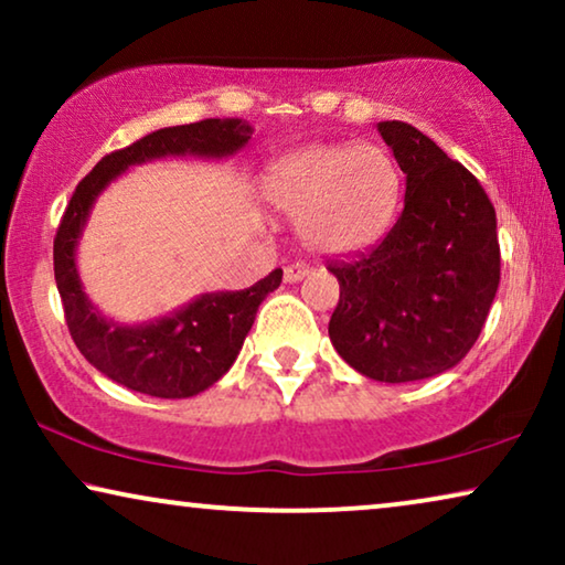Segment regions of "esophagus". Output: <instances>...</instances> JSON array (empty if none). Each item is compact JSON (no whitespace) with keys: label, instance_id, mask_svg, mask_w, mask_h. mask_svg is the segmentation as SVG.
<instances>
[{"label":"esophagus","instance_id":"esophagus-1","mask_svg":"<svg viewBox=\"0 0 565 565\" xmlns=\"http://www.w3.org/2000/svg\"><path fill=\"white\" fill-rule=\"evenodd\" d=\"M306 275H308V267L300 265V262H296V265H288L282 273L285 282H298V280H303Z\"/></svg>","mask_w":565,"mask_h":565}]
</instances>
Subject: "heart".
I'll return each mask as SVG.
<instances>
[{"label": "heart", "instance_id": "heart-1", "mask_svg": "<svg viewBox=\"0 0 565 565\" xmlns=\"http://www.w3.org/2000/svg\"><path fill=\"white\" fill-rule=\"evenodd\" d=\"M262 198L285 215L308 252L344 257L373 246L396 218L401 169L377 143H313L273 161Z\"/></svg>", "mask_w": 565, "mask_h": 565}]
</instances>
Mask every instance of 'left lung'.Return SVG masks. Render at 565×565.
<instances>
[{
	"mask_svg": "<svg viewBox=\"0 0 565 565\" xmlns=\"http://www.w3.org/2000/svg\"><path fill=\"white\" fill-rule=\"evenodd\" d=\"M401 172L404 211L370 252L329 262L339 303L329 339L347 365L412 383L458 365L497 298V211L481 182L422 130L377 122Z\"/></svg>",
	"mask_w": 565,
	"mask_h": 565,
	"instance_id": "1",
	"label": "left lung"
}]
</instances>
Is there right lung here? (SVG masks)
Returning a JSON list of instances; mask_svg holds the SVG:
<instances>
[{"label":"right lung","instance_id":"obj_1","mask_svg":"<svg viewBox=\"0 0 565 565\" xmlns=\"http://www.w3.org/2000/svg\"><path fill=\"white\" fill-rule=\"evenodd\" d=\"M254 128L238 118H207L190 126L161 128L113 151L76 184L53 242V273L74 344L110 381L157 398H190L218 383L234 365L259 303L280 288L282 269L246 290L203 292L169 316L120 323L99 313L84 292L76 246L99 192L128 167L164 157L226 159L242 151Z\"/></svg>","mask_w":565,"mask_h":565}]
</instances>
